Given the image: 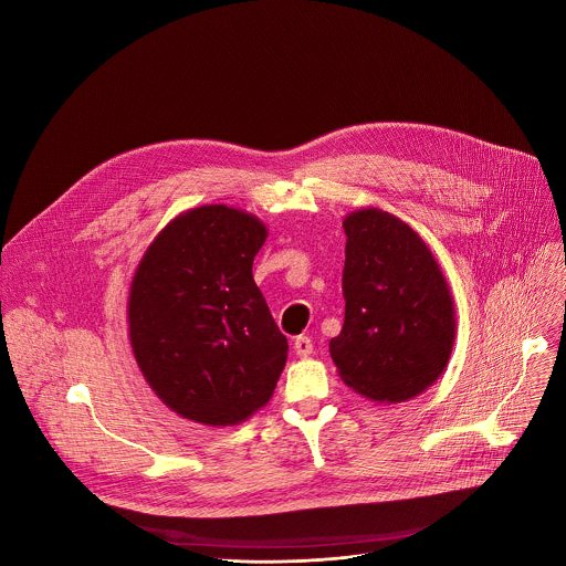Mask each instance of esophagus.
Segmentation results:
<instances>
[{"instance_id": "34e87169", "label": "esophagus", "mask_w": 566, "mask_h": 566, "mask_svg": "<svg viewBox=\"0 0 566 566\" xmlns=\"http://www.w3.org/2000/svg\"><path fill=\"white\" fill-rule=\"evenodd\" d=\"M293 349L300 358H308L313 354V343L308 336H297L295 343H293Z\"/></svg>"}]
</instances>
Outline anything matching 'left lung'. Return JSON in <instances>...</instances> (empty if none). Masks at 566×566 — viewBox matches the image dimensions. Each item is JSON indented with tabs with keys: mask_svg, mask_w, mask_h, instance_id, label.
I'll return each mask as SVG.
<instances>
[{
	"mask_svg": "<svg viewBox=\"0 0 566 566\" xmlns=\"http://www.w3.org/2000/svg\"><path fill=\"white\" fill-rule=\"evenodd\" d=\"M345 325L329 343L340 378L378 402L423 394L443 374L457 317L448 282L406 221L360 208L343 221Z\"/></svg>",
	"mask_w": 566,
	"mask_h": 566,
	"instance_id": "1",
	"label": "left lung"
}]
</instances>
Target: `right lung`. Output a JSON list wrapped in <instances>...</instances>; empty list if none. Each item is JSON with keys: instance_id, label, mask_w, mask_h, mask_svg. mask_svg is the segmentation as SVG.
<instances>
[{"instance_id": "right-lung-1", "label": "right lung", "mask_w": 566, "mask_h": 566, "mask_svg": "<svg viewBox=\"0 0 566 566\" xmlns=\"http://www.w3.org/2000/svg\"><path fill=\"white\" fill-rule=\"evenodd\" d=\"M266 234L251 212L199 206L160 230L136 266L129 345L147 385L184 419L237 426L273 396L289 343L253 280Z\"/></svg>"}]
</instances>
